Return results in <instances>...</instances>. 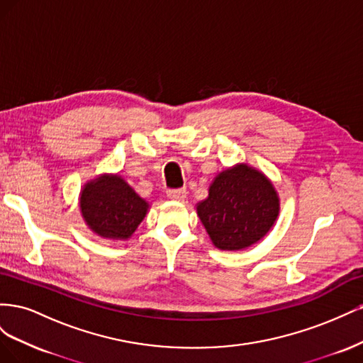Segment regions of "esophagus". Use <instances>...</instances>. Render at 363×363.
<instances>
[{
    "label": "esophagus",
    "mask_w": 363,
    "mask_h": 363,
    "mask_svg": "<svg viewBox=\"0 0 363 363\" xmlns=\"http://www.w3.org/2000/svg\"><path fill=\"white\" fill-rule=\"evenodd\" d=\"M168 196L171 200H175V201H183L186 199V189L184 188H177V189H168L167 191Z\"/></svg>",
    "instance_id": "1"
}]
</instances>
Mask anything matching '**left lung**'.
I'll return each mask as SVG.
<instances>
[{
  "mask_svg": "<svg viewBox=\"0 0 363 363\" xmlns=\"http://www.w3.org/2000/svg\"><path fill=\"white\" fill-rule=\"evenodd\" d=\"M279 211L276 188L245 163L218 174L207 199L196 204V213L213 245L228 251L259 242L276 223Z\"/></svg>",
  "mask_w": 363,
  "mask_h": 363,
  "instance_id": "8db88e82",
  "label": "left lung"
}]
</instances>
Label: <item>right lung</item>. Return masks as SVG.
Here are the masks:
<instances>
[{
  "label": "right lung",
  "instance_id": "right-lung-1",
  "mask_svg": "<svg viewBox=\"0 0 363 363\" xmlns=\"http://www.w3.org/2000/svg\"><path fill=\"white\" fill-rule=\"evenodd\" d=\"M148 207L118 174H104L87 182L80 194V211L86 224L107 239H128L145 218Z\"/></svg>",
  "mask_w": 363,
  "mask_h": 363
}]
</instances>
